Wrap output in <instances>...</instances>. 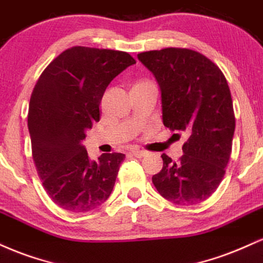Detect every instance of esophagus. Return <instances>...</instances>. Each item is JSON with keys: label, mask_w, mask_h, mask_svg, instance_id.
<instances>
[{"label": "esophagus", "mask_w": 263, "mask_h": 263, "mask_svg": "<svg viewBox=\"0 0 263 263\" xmlns=\"http://www.w3.org/2000/svg\"><path fill=\"white\" fill-rule=\"evenodd\" d=\"M132 154L134 155L135 157H144L147 155V153L145 150H140V149H133L132 150Z\"/></svg>", "instance_id": "34e87169"}]
</instances>
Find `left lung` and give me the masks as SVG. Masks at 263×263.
Wrapping results in <instances>:
<instances>
[{
	"label": "left lung",
	"mask_w": 263,
	"mask_h": 263,
	"mask_svg": "<svg viewBox=\"0 0 263 263\" xmlns=\"http://www.w3.org/2000/svg\"><path fill=\"white\" fill-rule=\"evenodd\" d=\"M138 59L159 83L163 125L188 137L178 161L162 154L154 186L176 204L203 202L220 184L231 154L235 116L227 79L212 60L191 49L145 51Z\"/></svg>",
	"instance_id": "8db88e82"
}]
</instances>
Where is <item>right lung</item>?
<instances>
[{"label": "right lung", "mask_w": 263, "mask_h": 263, "mask_svg": "<svg viewBox=\"0 0 263 263\" xmlns=\"http://www.w3.org/2000/svg\"><path fill=\"white\" fill-rule=\"evenodd\" d=\"M135 60L125 51L73 46L43 71L28 112L33 160L55 204L85 213L112 193L124 154L89 160L82 141L100 120V103L110 81Z\"/></svg>", "instance_id": "1"}]
</instances>
